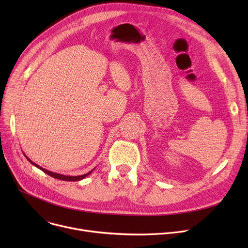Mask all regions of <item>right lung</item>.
Listing matches in <instances>:
<instances>
[{"label":"right lung","instance_id":"add662e5","mask_svg":"<svg viewBox=\"0 0 248 248\" xmlns=\"http://www.w3.org/2000/svg\"><path fill=\"white\" fill-rule=\"evenodd\" d=\"M27 158V157H26ZM28 159V158H27ZM28 161L31 163V164H33L34 166H36L37 168H39L40 169L41 171H43L44 173H46V174H48L49 176H51V177H53V178H55V179H60V180H62V181H79V180H81V179H84L85 177H87L89 174H91V172L93 171H90V172H88L87 174H84V175H81V176H64V175H60V174H56V173H53V172H50V171H47V170H45V169H43V168H41L40 166H38V165H36L35 163H33L30 159H28Z\"/></svg>","mask_w":248,"mask_h":248}]
</instances>
